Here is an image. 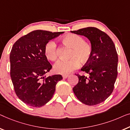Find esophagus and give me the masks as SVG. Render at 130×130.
Returning a JSON list of instances; mask_svg holds the SVG:
<instances>
[{
  "label": "esophagus",
  "mask_w": 130,
  "mask_h": 130,
  "mask_svg": "<svg viewBox=\"0 0 130 130\" xmlns=\"http://www.w3.org/2000/svg\"><path fill=\"white\" fill-rule=\"evenodd\" d=\"M69 76V75H63L62 77H63V78H65H65H67Z\"/></svg>",
  "instance_id": "1"
}]
</instances>
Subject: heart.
<instances>
[{
  "label": "heart",
  "instance_id": "b5f03b06",
  "mask_svg": "<svg viewBox=\"0 0 130 130\" xmlns=\"http://www.w3.org/2000/svg\"><path fill=\"white\" fill-rule=\"evenodd\" d=\"M62 42L72 48L69 60H59L54 65V70L58 74L66 75L69 74L80 65V61L86 62L90 59L92 54L91 45L84 42L81 36L75 34H70L62 38ZM45 54L46 58L54 61L57 58V46L54 41H50L45 46Z\"/></svg>",
  "mask_w": 130,
  "mask_h": 130
}]
</instances>
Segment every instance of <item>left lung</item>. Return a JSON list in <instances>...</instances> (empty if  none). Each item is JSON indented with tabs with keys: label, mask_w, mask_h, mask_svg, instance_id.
Returning <instances> with one entry per match:
<instances>
[{
	"label": "left lung",
	"mask_w": 130,
	"mask_h": 130,
	"mask_svg": "<svg viewBox=\"0 0 130 130\" xmlns=\"http://www.w3.org/2000/svg\"><path fill=\"white\" fill-rule=\"evenodd\" d=\"M71 32L85 36L92 47L90 59L81 69L88 74L89 77L78 75L79 81L73 91L86 105L101 103L112 92L117 76L118 55L114 43L107 34L94 27Z\"/></svg>",
	"instance_id": "1"
}]
</instances>
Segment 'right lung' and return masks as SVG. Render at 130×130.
I'll return each instance as SVG.
<instances>
[{
    "label": "right lung",
    "instance_id": "1",
    "mask_svg": "<svg viewBox=\"0 0 130 130\" xmlns=\"http://www.w3.org/2000/svg\"><path fill=\"white\" fill-rule=\"evenodd\" d=\"M63 32L36 30L19 38L10 54V76L18 98L26 105L41 107L54 95L61 75L47 76L52 66L47 61L44 49L49 41Z\"/></svg>",
    "mask_w": 130,
    "mask_h": 130
}]
</instances>
